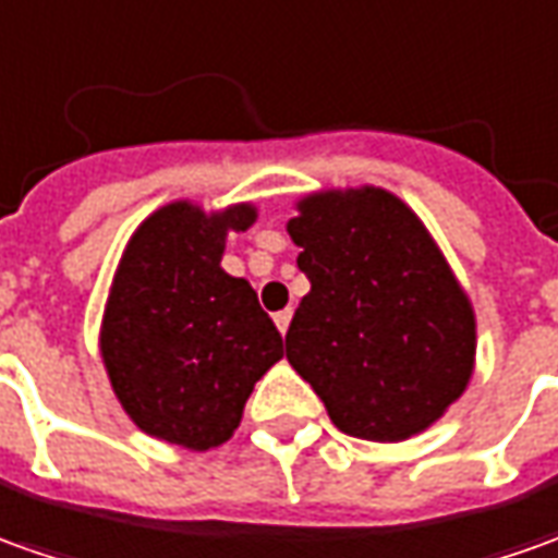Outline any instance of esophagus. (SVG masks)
Segmentation results:
<instances>
[{"label":"esophagus","mask_w":558,"mask_h":558,"mask_svg":"<svg viewBox=\"0 0 558 558\" xmlns=\"http://www.w3.org/2000/svg\"><path fill=\"white\" fill-rule=\"evenodd\" d=\"M290 320H293V311H290V308H283V311H278V314H275V324H278L280 336H287V329H290Z\"/></svg>","instance_id":"1"}]
</instances>
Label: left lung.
<instances>
[{"mask_svg":"<svg viewBox=\"0 0 558 558\" xmlns=\"http://www.w3.org/2000/svg\"><path fill=\"white\" fill-rule=\"evenodd\" d=\"M287 222L311 280L287 360L360 439L400 442L464 393L476 314L424 222L378 185L324 189Z\"/></svg>","mask_w":558,"mask_h":558,"instance_id":"1","label":"left lung"}]
</instances>
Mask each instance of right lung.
Returning <instances> with one entry per match:
<instances>
[{"instance_id": "obj_1", "label": "right lung", "mask_w": 558, "mask_h": 558, "mask_svg": "<svg viewBox=\"0 0 558 558\" xmlns=\"http://www.w3.org/2000/svg\"><path fill=\"white\" fill-rule=\"evenodd\" d=\"M253 204L173 201L140 222L106 299L100 357L121 409L155 439L207 452L238 430L283 339L244 278L222 271L229 231Z\"/></svg>"}]
</instances>
